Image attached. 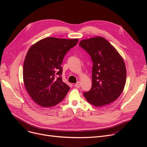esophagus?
Wrapping results in <instances>:
<instances>
[{"label": "esophagus", "mask_w": 147, "mask_h": 147, "mask_svg": "<svg viewBox=\"0 0 147 147\" xmlns=\"http://www.w3.org/2000/svg\"><path fill=\"white\" fill-rule=\"evenodd\" d=\"M74 86H75L76 88H80V87L81 86V83H80V82H78V83H76V84H74Z\"/></svg>", "instance_id": "1"}]
</instances>
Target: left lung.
<instances>
[{
	"label": "left lung",
	"mask_w": 147,
	"mask_h": 147,
	"mask_svg": "<svg viewBox=\"0 0 147 147\" xmlns=\"http://www.w3.org/2000/svg\"><path fill=\"white\" fill-rule=\"evenodd\" d=\"M79 46L93 61L92 85L84 92L87 101L96 107H102L116 100L124 89L126 68L124 60L114 46L102 37L82 40Z\"/></svg>",
	"instance_id": "left-lung-1"
}]
</instances>
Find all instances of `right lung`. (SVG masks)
I'll return each instance as SVG.
<instances>
[{
  "instance_id": "add662e5",
  "label": "right lung",
  "mask_w": 147,
  "mask_h": 147,
  "mask_svg": "<svg viewBox=\"0 0 147 147\" xmlns=\"http://www.w3.org/2000/svg\"><path fill=\"white\" fill-rule=\"evenodd\" d=\"M78 41V38L49 37L29 48L23 65V80L28 94L38 105L53 107L65 98L69 87L62 80L61 65L66 53Z\"/></svg>"
}]
</instances>
